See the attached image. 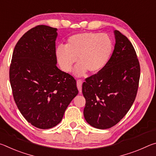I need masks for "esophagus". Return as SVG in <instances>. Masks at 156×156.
I'll list each match as a JSON object with an SVG mask.
<instances>
[{
    "instance_id": "1",
    "label": "esophagus",
    "mask_w": 156,
    "mask_h": 156,
    "mask_svg": "<svg viewBox=\"0 0 156 156\" xmlns=\"http://www.w3.org/2000/svg\"><path fill=\"white\" fill-rule=\"evenodd\" d=\"M82 84H83V80H80V79L77 80V87L78 89L79 93L80 94H81L82 92Z\"/></svg>"
}]
</instances>
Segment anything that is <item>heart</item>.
Masks as SVG:
<instances>
[{"instance_id": "heart-1", "label": "heart", "mask_w": 156, "mask_h": 156, "mask_svg": "<svg viewBox=\"0 0 156 156\" xmlns=\"http://www.w3.org/2000/svg\"><path fill=\"white\" fill-rule=\"evenodd\" d=\"M113 50V42L107 34L83 32L70 36L66 45L58 46L56 56L65 72H70L78 58L79 63L74 73L81 76L87 71L91 73L101 71L109 62Z\"/></svg>"}]
</instances>
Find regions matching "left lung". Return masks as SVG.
<instances>
[{"instance_id": "left-lung-1", "label": "left lung", "mask_w": 156, "mask_h": 156, "mask_svg": "<svg viewBox=\"0 0 156 156\" xmlns=\"http://www.w3.org/2000/svg\"><path fill=\"white\" fill-rule=\"evenodd\" d=\"M115 44L109 62L101 71L85 79L84 118L95 128L112 127L130 109L138 91L140 67L129 39L115 30Z\"/></svg>"}]
</instances>
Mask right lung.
<instances>
[{
	"label": "right lung",
	"mask_w": 156,
	"mask_h": 156,
	"mask_svg": "<svg viewBox=\"0 0 156 156\" xmlns=\"http://www.w3.org/2000/svg\"><path fill=\"white\" fill-rule=\"evenodd\" d=\"M57 29L38 25L27 31L14 47L9 68L13 96L28 122L47 129L62 120L78 94L73 76L57 67Z\"/></svg>",
	"instance_id": "1"
}]
</instances>
